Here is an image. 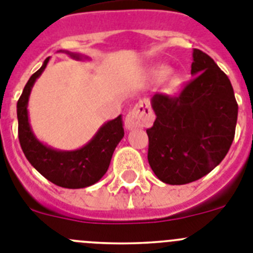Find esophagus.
<instances>
[{"mask_svg": "<svg viewBox=\"0 0 253 253\" xmlns=\"http://www.w3.org/2000/svg\"><path fill=\"white\" fill-rule=\"evenodd\" d=\"M154 121V114L148 100H140L131 111L127 113L125 120V126L127 129L142 128L151 126Z\"/></svg>", "mask_w": 253, "mask_h": 253, "instance_id": "esophagus-1", "label": "esophagus"}]
</instances>
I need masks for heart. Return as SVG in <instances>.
I'll list each match as a JSON object with an SVG mask.
<instances>
[{"label": "heart", "mask_w": 253, "mask_h": 253, "mask_svg": "<svg viewBox=\"0 0 253 253\" xmlns=\"http://www.w3.org/2000/svg\"><path fill=\"white\" fill-rule=\"evenodd\" d=\"M172 74V69L167 65H158L155 66L150 72V76L153 79V81L155 83H162L166 79L169 78V75ZM181 86V80L179 78H170L167 84V91L168 93H174Z\"/></svg>", "instance_id": "1"}]
</instances>
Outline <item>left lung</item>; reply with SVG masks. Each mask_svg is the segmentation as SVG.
Listing matches in <instances>:
<instances>
[{"mask_svg": "<svg viewBox=\"0 0 253 253\" xmlns=\"http://www.w3.org/2000/svg\"><path fill=\"white\" fill-rule=\"evenodd\" d=\"M193 80L178 96L155 94L148 160L164 183L203 178L227 155L236 132L238 104L229 79L203 50L193 49Z\"/></svg>", "mask_w": 253, "mask_h": 253, "instance_id": "1", "label": "left lung"}]
</instances>
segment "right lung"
Returning a JSON list of instances; mask_svg holds the SVG:
<instances>
[{
  "label": "right lung",
  "mask_w": 253,
  "mask_h": 253,
  "mask_svg": "<svg viewBox=\"0 0 253 253\" xmlns=\"http://www.w3.org/2000/svg\"><path fill=\"white\" fill-rule=\"evenodd\" d=\"M76 61H89L87 56L58 50ZM49 62L45 58L41 69L30 76L17 102L19 140L26 159L44 178L63 188H85L96 183L107 173L114 149L124 139L122 116L107 121L84 146L75 150H60L45 145L35 136L30 126L28 103L37 79L43 74Z\"/></svg>",
  "instance_id": "right-lung-1"
}]
</instances>
